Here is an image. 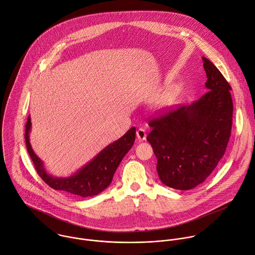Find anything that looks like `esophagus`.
<instances>
[{
    "label": "esophagus",
    "instance_id": "34e87169",
    "mask_svg": "<svg viewBox=\"0 0 255 255\" xmlns=\"http://www.w3.org/2000/svg\"><path fill=\"white\" fill-rule=\"evenodd\" d=\"M136 137L139 140H144L146 138V132H145L144 128H138L136 130Z\"/></svg>",
    "mask_w": 255,
    "mask_h": 255
}]
</instances>
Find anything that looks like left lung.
Wrapping results in <instances>:
<instances>
[{
  "instance_id": "1",
  "label": "left lung",
  "mask_w": 255,
  "mask_h": 255,
  "mask_svg": "<svg viewBox=\"0 0 255 255\" xmlns=\"http://www.w3.org/2000/svg\"><path fill=\"white\" fill-rule=\"evenodd\" d=\"M207 92L189 106L166 111L149 122L146 139L157 159L163 184L188 190L202 183L222 158L232 126L231 87L202 57Z\"/></svg>"
}]
</instances>
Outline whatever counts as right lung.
I'll return each mask as SVG.
<instances>
[{
	"mask_svg": "<svg viewBox=\"0 0 255 255\" xmlns=\"http://www.w3.org/2000/svg\"><path fill=\"white\" fill-rule=\"evenodd\" d=\"M31 127L32 123L29 116L26 124L25 139L28 152L38 174L52 188L82 197L97 195L111 184L118 166L131 148L135 139V128H131L121 138L101 150L90 162L77 170L75 174L68 177H57L47 172L42 159L34 152L29 136Z\"/></svg>",
	"mask_w": 255,
	"mask_h": 255,
	"instance_id": "obj_1",
	"label": "right lung"
}]
</instances>
